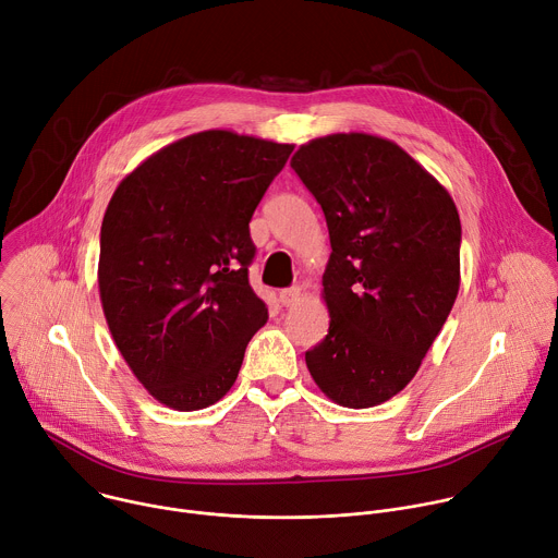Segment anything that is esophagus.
Instances as JSON below:
<instances>
[{"mask_svg":"<svg viewBox=\"0 0 558 558\" xmlns=\"http://www.w3.org/2000/svg\"><path fill=\"white\" fill-rule=\"evenodd\" d=\"M300 295H302V289L300 287H291V289H282L278 293V300H280L282 306H293L300 300Z\"/></svg>","mask_w":558,"mask_h":558,"instance_id":"obj_1","label":"esophagus"}]
</instances>
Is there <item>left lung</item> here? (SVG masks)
Segmentation results:
<instances>
[{"label":"left lung","mask_w":558,"mask_h":558,"mask_svg":"<svg viewBox=\"0 0 558 558\" xmlns=\"http://www.w3.org/2000/svg\"><path fill=\"white\" fill-rule=\"evenodd\" d=\"M291 168L331 238L323 276L331 323L304 353L308 373L340 407H377L415 377L454 304L457 207L411 154L364 132L313 138Z\"/></svg>","instance_id":"left-lung-1"}]
</instances>
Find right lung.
Listing matches in <instances>:
<instances>
[{
  "instance_id": "right-lung-1",
  "label": "right lung",
  "mask_w": 558,
  "mask_h": 558,
  "mask_svg": "<svg viewBox=\"0 0 558 558\" xmlns=\"http://www.w3.org/2000/svg\"><path fill=\"white\" fill-rule=\"evenodd\" d=\"M293 145L229 130L190 134L114 190L99 293L123 360L161 404L201 411L233 386L267 323L250 287V220Z\"/></svg>"
}]
</instances>
